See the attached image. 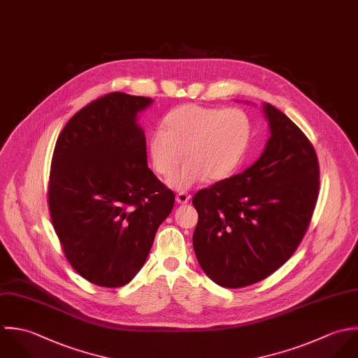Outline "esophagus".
I'll use <instances>...</instances> for the list:
<instances>
[{"instance_id": "esophagus-1", "label": "esophagus", "mask_w": 358, "mask_h": 358, "mask_svg": "<svg viewBox=\"0 0 358 358\" xmlns=\"http://www.w3.org/2000/svg\"><path fill=\"white\" fill-rule=\"evenodd\" d=\"M189 199H191V195L187 194V192H180V194H177V196H176V201H177L178 203H181V205L188 203Z\"/></svg>"}]
</instances>
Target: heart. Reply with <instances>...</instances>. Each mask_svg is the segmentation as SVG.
<instances>
[{"label":"heart","mask_w":358,"mask_h":358,"mask_svg":"<svg viewBox=\"0 0 358 358\" xmlns=\"http://www.w3.org/2000/svg\"><path fill=\"white\" fill-rule=\"evenodd\" d=\"M252 140V122L236 108L182 105L170 110L162 129L149 138L155 171L169 177L182 160L187 163L169 180L177 191H185L206 180L229 177L243 162Z\"/></svg>","instance_id":"obj_1"}]
</instances>
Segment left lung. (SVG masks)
Masks as SVG:
<instances>
[{
    "label": "left lung",
    "mask_w": 358,
    "mask_h": 358,
    "mask_svg": "<svg viewBox=\"0 0 358 358\" xmlns=\"http://www.w3.org/2000/svg\"><path fill=\"white\" fill-rule=\"evenodd\" d=\"M270 138L245 171L195 194L194 250L205 274L224 287L263 281L294 253L314 212L320 167L304 133L263 105Z\"/></svg>",
    "instance_id": "obj_1"
}]
</instances>
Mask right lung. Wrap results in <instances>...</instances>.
I'll list each match as a JSON object with an SVG mask.
<instances>
[{
	"instance_id": "obj_1",
	"label": "right lung",
	"mask_w": 358,
	"mask_h": 358,
	"mask_svg": "<svg viewBox=\"0 0 358 358\" xmlns=\"http://www.w3.org/2000/svg\"><path fill=\"white\" fill-rule=\"evenodd\" d=\"M150 98L106 94L61 131L51 162L48 206L73 268L91 284L120 287L143 268L174 192L148 167L137 123Z\"/></svg>"
}]
</instances>
